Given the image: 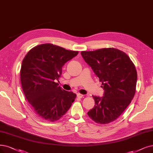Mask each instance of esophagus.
<instances>
[{
    "label": "esophagus",
    "instance_id": "1",
    "mask_svg": "<svg viewBox=\"0 0 153 153\" xmlns=\"http://www.w3.org/2000/svg\"><path fill=\"white\" fill-rule=\"evenodd\" d=\"M76 96H77V97L78 98H80H80H82L83 97V95H82V94H77V95H76Z\"/></svg>",
    "mask_w": 153,
    "mask_h": 153
}]
</instances>
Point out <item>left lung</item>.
<instances>
[{"instance_id": "obj_1", "label": "left lung", "mask_w": 153, "mask_h": 153, "mask_svg": "<svg viewBox=\"0 0 153 153\" xmlns=\"http://www.w3.org/2000/svg\"><path fill=\"white\" fill-rule=\"evenodd\" d=\"M81 54L102 82V97L92 96L95 106L88 115L95 123L108 124L117 119L130 104L136 92L137 71L130 58L113 48Z\"/></svg>"}]
</instances>
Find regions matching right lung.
Segmentation results:
<instances>
[{
  "mask_svg": "<svg viewBox=\"0 0 153 153\" xmlns=\"http://www.w3.org/2000/svg\"><path fill=\"white\" fill-rule=\"evenodd\" d=\"M78 54L52 44H42L31 49L24 57L21 68L23 92L42 119L58 120L75 101L76 95L63 90L55 80L62 75L63 65Z\"/></svg>",
  "mask_w": 153,
  "mask_h": 153,
  "instance_id": "obj_1",
  "label": "right lung"
}]
</instances>
